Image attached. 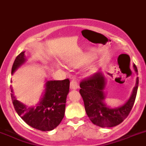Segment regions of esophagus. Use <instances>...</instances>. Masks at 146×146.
Instances as JSON below:
<instances>
[{
  "label": "esophagus",
  "mask_w": 146,
  "mask_h": 146,
  "mask_svg": "<svg viewBox=\"0 0 146 146\" xmlns=\"http://www.w3.org/2000/svg\"><path fill=\"white\" fill-rule=\"evenodd\" d=\"M70 88L73 89V90H76L77 88H79V83H78L76 79H74V78L70 82Z\"/></svg>",
  "instance_id": "esophagus-1"
}]
</instances>
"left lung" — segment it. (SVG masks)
I'll use <instances>...</instances> for the list:
<instances>
[{"label":"left lung","instance_id":"obj_1","mask_svg":"<svg viewBox=\"0 0 146 146\" xmlns=\"http://www.w3.org/2000/svg\"><path fill=\"white\" fill-rule=\"evenodd\" d=\"M133 67L137 73L136 65H133ZM138 84L139 78L137 77L129 100L122 106L110 108L104 102L105 78L103 74L96 73L89 78L83 79L80 83L79 93L83 99L85 111L90 121L94 125L102 128H110L120 124L128 117L133 108L137 93Z\"/></svg>","mask_w":146,"mask_h":146}]
</instances>
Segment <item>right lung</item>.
Masks as SVG:
<instances>
[{
    "label": "right lung",
    "mask_w": 146,
    "mask_h": 146,
    "mask_svg": "<svg viewBox=\"0 0 146 146\" xmlns=\"http://www.w3.org/2000/svg\"><path fill=\"white\" fill-rule=\"evenodd\" d=\"M24 52H21L15 60L12 74L25 62ZM11 97L15 110L21 118L32 128L42 131L56 128L64 116L67 96L69 93L70 80L47 81L44 95L35 107H27L15 99L10 86Z\"/></svg>",
    "instance_id": "right-lung-1"
}]
</instances>
